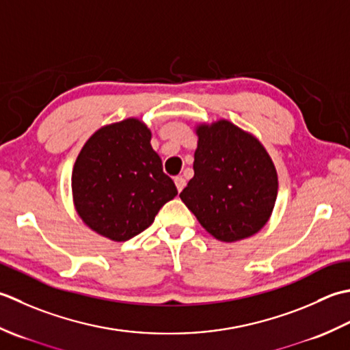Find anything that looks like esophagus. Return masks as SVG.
<instances>
[{
  "instance_id": "esophagus-1",
  "label": "esophagus",
  "mask_w": 350,
  "mask_h": 350,
  "mask_svg": "<svg viewBox=\"0 0 350 350\" xmlns=\"http://www.w3.org/2000/svg\"><path fill=\"white\" fill-rule=\"evenodd\" d=\"M175 185H176V190L181 191L185 187V180L183 176H176L175 178Z\"/></svg>"
}]
</instances>
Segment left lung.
Instances as JSON below:
<instances>
[{
    "label": "left lung",
    "mask_w": 350,
    "mask_h": 350,
    "mask_svg": "<svg viewBox=\"0 0 350 350\" xmlns=\"http://www.w3.org/2000/svg\"><path fill=\"white\" fill-rule=\"evenodd\" d=\"M195 175L180 198L206 232L231 243L258 232L272 215L278 175L255 139L230 120L196 126Z\"/></svg>",
    "instance_id": "1"
}]
</instances>
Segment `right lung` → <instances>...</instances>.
I'll list each match as a JSON object with an SVG mask.
<instances>
[{
  "mask_svg": "<svg viewBox=\"0 0 350 350\" xmlns=\"http://www.w3.org/2000/svg\"><path fill=\"white\" fill-rule=\"evenodd\" d=\"M176 195L151 146V131L139 119L99 128L77 157L72 196L78 216L110 240L126 241L145 231Z\"/></svg>",
  "mask_w": 350,
  "mask_h": 350,
  "instance_id": "add662e5",
  "label": "right lung"
}]
</instances>
